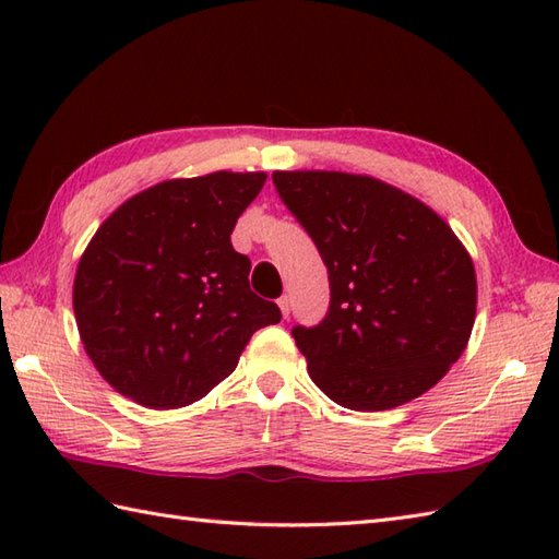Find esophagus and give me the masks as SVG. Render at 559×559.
Here are the masks:
<instances>
[{
  "label": "esophagus",
  "instance_id": "34e87169",
  "mask_svg": "<svg viewBox=\"0 0 559 559\" xmlns=\"http://www.w3.org/2000/svg\"><path fill=\"white\" fill-rule=\"evenodd\" d=\"M278 307H281L283 319H288V314H290V298H288V295H283V298H278Z\"/></svg>",
  "mask_w": 559,
  "mask_h": 559
}]
</instances>
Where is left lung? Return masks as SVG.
<instances>
[{
  "instance_id": "1",
  "label": "left lung",
  "mask_w": 559,
  "mask_h": 559,
  "mask_svg": "<svg viewBox=\"0 0 559 559\" xmlns=\"http://www.w3.org/2000/svg\"><path fill=\"white\" fill-rule=\"evenodd\" d=\"M273 185L329 271L324 322L293 329L312 382L350 411L432 389L466 350L478 302L473 259L447 221L370 175L276 170Z\"/></svg>"
}]
</instances>
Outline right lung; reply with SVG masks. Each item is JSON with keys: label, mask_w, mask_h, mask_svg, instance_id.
Wrapping results in <instances>:
<instances>
[{"label": "right lung", "mask_w": 559, "mask_h": 559, "mask_svg": "<svg viewBox=\"0 0 559 559\" xmlns=\"http://www.w3.org/2000/svg\"><path fill=\"white\" fill-rule=\"evenodd\" d=\"M266 173L177 177L103 221L74 278L79 336L100 377L146 408L204 399L281 310L249 290L230 233Z\"/></svg>", "instance_id": "obj_1"}]
</instances>
